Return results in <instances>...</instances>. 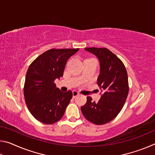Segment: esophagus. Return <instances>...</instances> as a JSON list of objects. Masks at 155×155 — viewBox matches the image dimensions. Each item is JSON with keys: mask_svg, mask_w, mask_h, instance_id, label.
<instances>
[{"mask_svg": "<svg viewBox=\"0 0 155 155\" xmlns=\"http://www.w3.org/2000/svg\"><path fill=\"white\" fill-rule=\"evenodd\" d=\"M72 95H73V98H75L76 96L79 95V92L76 90H74V91H72Z\"/></svg>", "mask_w": 155, "mask_h": 155, "instance_id": "34e87169", "label": "esophagus"}]
</instances>
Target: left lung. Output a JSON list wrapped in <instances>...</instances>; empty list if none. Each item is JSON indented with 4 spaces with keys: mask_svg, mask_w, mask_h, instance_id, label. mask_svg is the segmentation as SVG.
I'll return each mask as SVG.
<instances>
[{
    "mask_svg": "<svg viewBox=\"0 0 155 155\" xmlns=\"http://www.w3.org/2000/svg\"><path fill=\"white\" fill-rule=\"evenodd\" d=\"M100 62V74L97 83L101 98L93 102L87 97V103L81 107L84 117L97 125L111 121L118 115L128 94V74L124 65L115 54L105 48H86Z\"/></svg>",
    "mask_w": 155,
    "mask_h": 155,
    "instance_id": "left-lung-1",
    "label": "left lung"
}]
</instances>
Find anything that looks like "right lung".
<instances>
[{
    "mask_svg": "<svg viewBox=\"0 0 155 155\" xmlns=\"http://www.w3.org/2000/svg\"><path fill=\"white\" fill-rule=\"evenodd\" d=\"M78 50L51 49L28 67L24 87L25 102L33 116L44 124L59 121L72 98L71 91L63 92L54 81L63 77L68 59Z\"/></svg>",
    "mask_w": 155,
    "mask_h": 155,
    "instance_id": "1",
    "label": "right lung"
}]
</instances>
